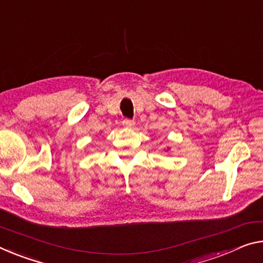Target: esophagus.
Here are the masks:
<instances>
[{
  "instance_id": "esophagus-1",
  "label": "esophagus",
  "mask_w": 263,
  "mask_h": 263,
  "mask_svg": "<svg viewBox=\"0 0 263 263\" xmlns=\"http://www.w3.org/2000/svg\"><path fill=\"white\" fill-rule=\"evenodd\" d=\"M123 125H124L125 127H132L133 125H135V120L130 119V118H125L123 120Z\"/></svg>"
}]
</instances>
